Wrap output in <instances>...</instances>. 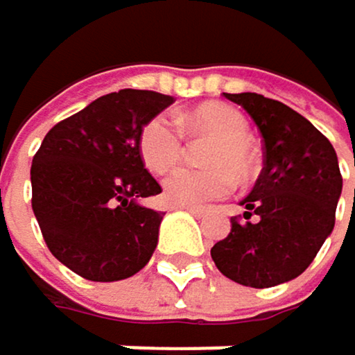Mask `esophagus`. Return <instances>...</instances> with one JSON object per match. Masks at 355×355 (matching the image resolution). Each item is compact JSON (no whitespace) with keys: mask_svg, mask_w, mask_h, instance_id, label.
I'll list each match as a JSON object with an SVG mask.
<instances>
[{"mask_svg":"<svg viewBox=\"0 0 355 355\" xmlns=\"http://www.w3.org/2000/svg\"><path fill=\"white\" fill-rule=\"evenodd\" d=\"M182 207L188 209V212L195 214V216H203L207 212V207H203V205H182Z\"/></svg>","mask_w":355,"mask_h":355,"instance_id":"1","label":"esophagus"}]
</instances>
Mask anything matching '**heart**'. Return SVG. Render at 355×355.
Here are the masks:
<instances>
[{"instance_id": "b5f03b06", "label": "heart", "mask_w": 355, "mask_h": 355, "mask_svg": "<svg viewBox=\"0 0 355 355\" xmlns=\"http://www.w3.org/2000/svg\"><path fill=\"white\" fill-rule=\"evenodd\" d=\"M193 135H207L214 143L205 152L207 169H178L162 184L171 205H201L234 191L236 180L246 182L254 171V152L246 117L227 105H203L182 117ZM139 156L156 175L171 171L184 154V132L178 121L158 113L139 130Z\"/></svg>"}]
</instances>
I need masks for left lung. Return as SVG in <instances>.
Instances as JSON below:
<instances>
[{
  "instance_id": "left-lung-1",
  "label": "left lung",
  "mask_w": 355,
  "mask_h": 355,
  "mask_svg": "<svg viewBox=\"0 0 355 355\" xmlns=\"http://www.w3.org/2000/svg\"><path fill=\"white\" fill-rule=\"evenodd\" d=\"M225 96L257 124L263 169L242 201L246 220L231 218V234L212 246V259L227 279L266 289L313 263L334 229L343 178L332 143L306 117L261 94Z\"/></svg>"
}]
</instances>
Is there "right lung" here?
Wrapping results in <instances>:
<instances>
[{"label":"right lung","mask_w":355,"mask_h":355,"mask_svg":"<svg viewBox=\"0 0 355 355\" xmlns=\"http://www.w3.org/2000/svg\"><path fill=\"white\" fill-rule=\"evenodd\" d=\"M173 103L150 89H119L58 121L31 162V209L42 238L74 274L121 281L146 268L162 212L139 205L162 188L139 156V130Z\"/></svg>","instance_id":"obj_1"}]
</instances>
